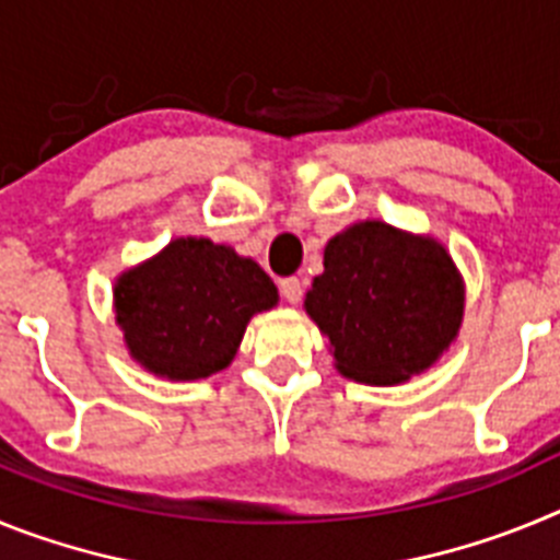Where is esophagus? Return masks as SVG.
Wrapping results in <instances>:
<instances>
[{"label": "esophagus", "mask_w": 560, "mask_h": 560, "mask_svg": "<svg viewBox=\"0 0 560 560\" xmlns=\"http://www.w3.org/2000/svg\"><path fill=\"white\" fill-rule=\"evenodd\" d=\"M280 294L285 296V303L296 305L303 300V283L296 277H285V280H280Z\"/></svg>", "instance_id": "obj_1"}]
</instances>
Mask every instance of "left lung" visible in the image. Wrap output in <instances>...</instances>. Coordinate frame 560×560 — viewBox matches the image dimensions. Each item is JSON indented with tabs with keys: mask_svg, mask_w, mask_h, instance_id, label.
<instances>
[{
	"mask_svg": "<svg viewBox=\"0 0 560 560\" xmlns=\"http://www.w3.org/2000/svg\"><path fill=\"white\" fill-rule=\"evenodd\" d=\"M463 308V277L446 246L384 221L330 237L325 271L305 294L336 370L375 387L432 368L457 339Z\"/></svg>",
	"mask_w": 560,
	"mask_h": 560,
	"instance_id": "8db88e82",
	"label": "left lung"
}]
</instances>
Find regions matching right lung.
Returning a JSON list of instances; mask_svg holds the SVG:
<instances>
[{
  "mask_svg": "<svg viewBox=\"0 0 560 560\" xmlns=\"http://www.w3.org/2000/svg\"><path fill=\"white\" fill-rule=\"evenodd\" d=\"M275 305L271 277L210 237H176L114 283V314L128 353L171 381L230 368L252 316Z\"/></svg>",
  "mask_w": 560,
  "mask_h": 560,
  "instance_id": "obj_1",
  "label": "right lung"
}]
</instances>
